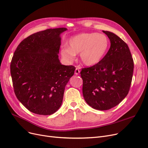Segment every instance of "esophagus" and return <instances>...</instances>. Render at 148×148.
Returning a JSON list of instances; mask_svg holds the SVG:
<instances>
[{
    "mask_svg": "<svg viewBox=\"0 0 148 148\" xmlns=\"http://www.w3.org/2000/svg\"><path fill=\"white\" fill-rule=\"evenodd\" d=\"M80 69H79V68H76L75 69V75H78V74H79V73H80Z\"/></svg>",
    "mask_w": 148,
    "mask_h": 148,
    "instance_id": "esophagus-1",
    "label": "esophagus"
}]
</instances>
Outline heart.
I'll return each instance as SVG.
<instances>
[{
	"instance_id": "b5f03b06",
	"label": "heart",
	"mask_w": 148,
	"mask_h": 148,
	"mask_svg": "<svg viewBox=\"0 0 148 148\" xmlns=\"http://www.w3.org/2000/svg\"><path fill=\"white\" fill-rule=\"evenodd\" d=\"M109 45L108 40L103 34L83 33L71 38L68 47H64L60 53L69 62L74 60L76 54L80 53L82 63L87 66H92L101 62Z\"/></svg>"
}]
</instances>
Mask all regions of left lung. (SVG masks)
<instances>
[{
	"instance_id": "left-lung-1",
	"label": "left lung",
	"mask_w": 148,
	"mask_h": 148,
	"mask_svg": "<svg viewBox=\"0 0 148 148\" xmlns=\"http://www.w3.org/2000/svg\"><path fill=\"white\" fill-rule=\"evenodd\" d=\"M110 39V47L100 62L82 69L83 95L93 108L107 110L126 97L133 74L134 62L128 45L109 31L103 30Z\"/></svg>"
}]
</instances>
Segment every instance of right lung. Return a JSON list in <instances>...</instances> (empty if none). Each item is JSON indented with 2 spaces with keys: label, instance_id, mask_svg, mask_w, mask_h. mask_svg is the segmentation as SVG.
<instances>
[{
  "label": "right lung",
  "instance_id": "add662e5",
  "mask_svg": "<svg viewBox=\"0 0 148 148\" xmlns=\"http://www.w3.org/2000/svg\"><path fill=\"white\" fill-rule=\"evenodd\" d=\"M67 30L49 29L30 35L15 51L11 74L15 94L30 112L55 113L62 105L65 88L75 68L59 59L61 34Z\"/></svg>",
  "mask_w": 148,
  "mask_h": 148
}]
</instances>
